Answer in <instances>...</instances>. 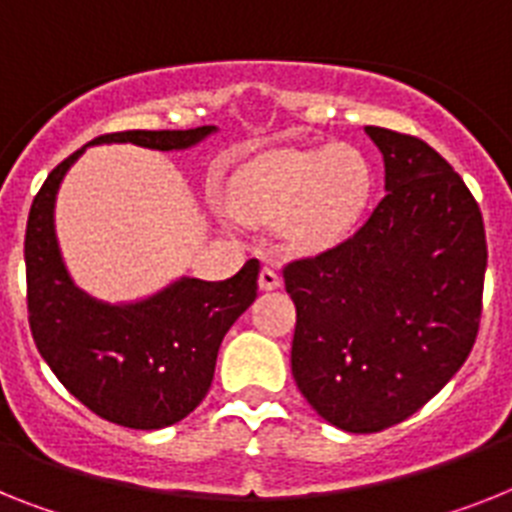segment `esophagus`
Listing matches in <instances>:
<instances>
[{"label":"esophagus","mask_w":512,"mask_h":512,"mask_svg":"<svg viewBox=\"0 0 512 512\" xmlns=\"http://www.w3.org/2000/svg\"><path fill=\"white\" fill-rule=\"evenodd\" d=\"M281 286V273H278L276 265H265L263 270H260V289L263 291H273Z\"/></svg>","instance_id":"obj_1"}]
</instances>
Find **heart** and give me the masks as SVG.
Here are the masks:
<instances>
[{"label": "heart", "instance_id": "obj_1", "mask_svg": "<svg viewBox=\"0 0 512 512\" xmlns=\"http://www.w3.org/2000/svg\"><path fill=\"white\" fill-rule=\"evenodd\" d=\"M367 163L336 145L273 153L252 163L234 187L236 208L257 223H286L291 244L320 252L354 231L369 197Z\"/></svg>", "mask_w": 512, "mask_h": 512}]
</instances>
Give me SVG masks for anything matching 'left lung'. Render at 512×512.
Returning a JSON list of instances; mask_svg holds the SVG:
<instances>
[{
    "mask_svg": "<svg viewBox=\"0 0 512 512\" xmlns=\"http://www.w3.org/2000/svg\"><path fill=\"white\" fill-rule=\"evenodd\" d=\"M364 132L388 192L356 234L283 268L296 388L354 435L409 419L463 367L487 270L482 210L453 166L414 135Z\"/></svg>",
    "mask_w": 512,
    "mask_h": 512,
    "instance_id": "obj_1",
    "label": "left lung"
}]
</instances>
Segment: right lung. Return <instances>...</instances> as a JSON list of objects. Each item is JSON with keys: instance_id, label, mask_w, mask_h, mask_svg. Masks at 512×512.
<instances>
[{"instance_id": "1", "label": "right lung", "mask_w": 512, "mask_h": 512, "mask_svg": "<svg viewBox=\"0 0 512 512\" xmlns=\"http://www.w3.org/2000/svg\"><path fill=\"white\" fill-rule=\"evenodd\" d=\"M216 127L127 130L90 140L184 150ZM88 148V145H85ZM46 176L25 229L28 322L38 354L77 401L106 422L161 429L182 422L208 393L223 336L257 296L260 263L226 281L179 278L135 304H103L72 283L54 234L64 174L83 150Z\"/></svg>"}]
</instances>
